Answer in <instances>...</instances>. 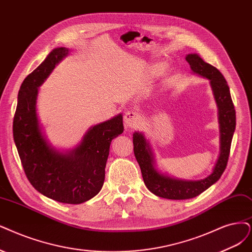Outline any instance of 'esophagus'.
Instances as JSON below:
<instances>
[{
    "label": "esophagus",
    "instance_id": "esophagus-1",
    "mask_svg": "<svg viewBox=\"0 0 252 252\" xmlns=\"http://www.w3.org/2000/svg\"><path fill=\"white\" fill-rule=\"evenodd\" d=\"M140 123V114L135 111H127L125 114V126L127 128L136 127Z\"/></svg>",
    "mask_w": 252,
    "mask_h": 252
}]
</instances>
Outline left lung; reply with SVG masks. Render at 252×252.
I'll use <instances>...</instances> for the list:
<instances>
[{"instance_id":"1","label":"left lung","mask_w":252,"mask_h":252,"mask_svg":"<svg viewBox=\"0 0 252 252\" xmlns=\"http://www.w3.org/2000/svg\"><path fill=\"white\" fill-rule=\"evenodd\" d=\"M186 60L188 61L194 74L210 81L218 108L220 154L212 173L207 178L198 181L179 180L162 173L157 168L152 145L144 134L140 132L133 134L134 154L140 166L147 189L157 196L175 200L196 197L220 179L226 168L231 139L236 128V110L231 100L229 87L223 74L216 67L204 62L197 54L187 55Z\"/></svg>"}]
</instances>
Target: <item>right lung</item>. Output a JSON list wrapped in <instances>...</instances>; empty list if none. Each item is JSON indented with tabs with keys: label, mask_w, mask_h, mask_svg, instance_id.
I'll return each instance as SVG.
<instances>
[{
	"label": "right lung",
	"mask_w": 252,
	"mask_h": 252,
	"mask_svg": "<svg viewBox=\"0 0 252 252\" xmlns=\"http://www.w3.org/2000/svg\"><path fill=\"white\" fill-rule=\"evenodd\" d=\"M68 54L66 48L54 49L22 83L13 119V139L33 187L56 201L79 204L100 191L111 141L123 134L124 124L120 113L93 126L69 151H59L49 142L37 114V96L56 65Z\"/></svg>",
	"instance_id": "right-lung-1"
}]
</instances>
